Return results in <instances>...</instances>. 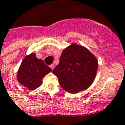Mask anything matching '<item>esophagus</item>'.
Masks as SVG:
<instances>
[{
    "label": "esophagus",
    "mask_w": 125,
    "mask_h": 125,
    "mask_svg": "<svg viewBox=\"0 0 125 125\" xmlns=\"http://www.w3.org/2000/svg\"><path fill=\"white\" fill-rule=\"evenodd\" d=\"M49 66H50V68H52V70H53L54 68V67H55V65H54L53 64H51Z\"/></svg>",
    "instance_id": "34e87169"
}]
</instances>
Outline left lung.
<instances>
[{"label": "left lung", "instance_id": "obj_1", "mask_svg": "<svg viewBox=\"0 0 125 125\" xmlns=\"http://www.w3.org/2000/svg\"><path fill=\"white\" fill-rule=\"evenodd\" d=\"M97 69L95 57L85 47L73 43L64 49L59 63L52 72L63 89L77 93L93 83Z\"/></svg>", "mask_w": 125, "mask_h": 125}]
</instances>
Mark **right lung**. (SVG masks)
Returning <instances> with one entry per match:
<instances>
[{"label": "right lung", "mask_w": 125, "mask_h": 125, "mask_svg": "<svg viewBox=\"0 0 125 125\" xmlns=\"http://www.w3.org/2000/svg\"><path fill=\"white\" fill-rule=\"evenodd\" d=\"M52 71L44 62L38 59L34 53L30 54L21 62L17 72L18 82L30 90L38 87L44 76Z\"/></svg>", "instance_id": "add662e5"}]
</instances>
